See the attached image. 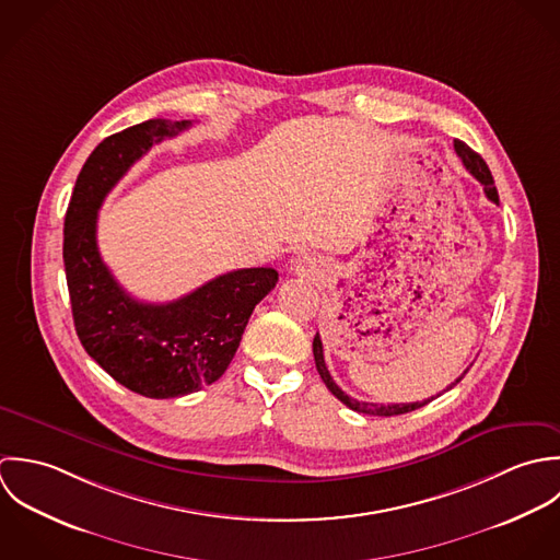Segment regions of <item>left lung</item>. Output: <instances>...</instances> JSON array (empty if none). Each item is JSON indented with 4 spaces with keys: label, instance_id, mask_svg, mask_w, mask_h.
Instances as JSON below:
<instances>
[{
    "label": "left lung",
    "instance_id": "1",
    "mask_svg": "<svg viewBox=\"0 0 560 560\" xmlns=\"http://www.w3.org/2000/svg\"><path fill=\"white\" fill-rule=\"evenodd\" d=\"M454 151H456V155L460 158L463 166L482 184L487 199L493 201V203H498V201H500V199H498V190H495V186H493V177H491V171H489V166L485 164V160H482L476 151H471L465 142H460V140H454ZM314 359H316L318 374H320V378L325 381V385L329 387V392L336 396L339 402H343V405H346L348 409H352V411L368 413V416H383V418H389V416H402V413L416 411V409H420V407H424V405H429V402L433 400V398H429V400H422V402H400V405H378V402L354 400V398H350L348 394H343V392L339 389V385L334 381V376L329 374V368H327V363H325L323 339H320L318 334L314 337ZM465 372H467V370H465ZM465 372H463V374H465ZM463 374H460L447 389H452V387L463 378ZM444 392H446V389H444Z\"/></svg>",
    "mask_w": 560,
    "mask_h": 560
}]
</instances>
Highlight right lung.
I'll return each instance as SVG.
<instances>
[{
	"mask_svg": "<svg viewBox=\"0 0 560 560\" xmlns=\"http://www.w3.org/2000/svg\"><path fill=\"white\" fill-rule=\"evenodd\" d=\"M192 127L151 118L108 136L82 166L65 217V272L75 331L116 383L147 398H177L219 381L255 305L277 285L275 268L221 275L171 303H140L113 277L97 248L106 195L153 144Z\"/></svg>",
	"mask_w": 560,
	"mask_h": 560,
	"instance_id": "1",
	"label": "right lung"
}]
</instances>
